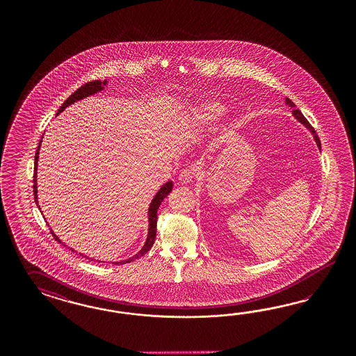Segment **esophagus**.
<instances>
[{"mask_svg":"<svg viewBox=\"0 0 356 356\" xmlns=\"http://www.w3.org/2000/svg\"><path fill=\"white\" fill-rule=\"evenodd\" d=\"M194 179V171L192 168H185L180 175H179V180L181 184L191 183Z\"/></svg>","mask_w":356,"mask_h":356,"instance_id":"34e87169","label":"esophagus"}]
</instances>
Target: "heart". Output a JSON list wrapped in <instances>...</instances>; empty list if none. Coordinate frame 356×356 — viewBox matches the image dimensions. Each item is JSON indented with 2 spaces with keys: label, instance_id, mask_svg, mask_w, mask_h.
Masks as SVG:
<instances>
[{
  "label": "heart",
  "instance_id": "1",
  "mask_svg": "<svg viewBox=\"0 0 356 356\" xmlns=\"http://www.w3.org/2000/svg\"><path fill=\"white\" fill-rule=\"evenodd\" d=\"M225 112V106L216 102H205L186 111V118L198 125H207L219 119Z\"/></svg>",
  "mask_w": 356,
  "mask_h": 356
}]
</instances>
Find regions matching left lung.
<instances>
[{
    "label": "left lung",
    "mask_w": 356,
    "mask_h": 356,
    "mask_svg": "<svg viewBox=\"0 0 356 356\" xmlns=\"http://www.w3.org/2000/svg\"><path fill=\"white\" fill-rule=\"evenodd\" d=\"M286 104H289L290 107H293L292 115L295 116V119H298V121H300L302 125H305V127L309 129V131L313 134V137H314V140H316L317 146H318V147H320V150H321V142H320V138H318V136L316 134V130L313 129L312 127H311V124L308 122V120L305 119V118L302 116V113L299 111V109H296V108H295V104L292 103L291 100H290L289 97H286Z\"/></svg>",
    "instance_id": "1"
}]
</instances>
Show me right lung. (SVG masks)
I'll return each mask as SVG.
<instances>
[{"label": "right lung", "mask_w": 356, "mask_h": 356, "mask_svg": "<svg viewBox=\"0 0 356 356\" xmlns=\"http://www.w3.org/2000/svg\"><path fill=\"white\" fill-rule=\"evenodd\" d=\"M107 85V81H92V82H87L85 83L83 86L79 87L76 91H74L70 97H67L66 100L64 102V104L61 106V107L58 108V111H57V115L58 113H61L63 111H64L65 108L67 107V106H70V104H73V103H76L78 100H81V99H83V97H90V95H94V94H97V91H102L104 86ZM40 143H42V140H40ZM40 143H39V146H38V150H36V154H35V164H33V197H35V202H36V205L40 209V206H39V202H38V186H36V171H38V159H39V150H40ZM172 181H168V183L164 184L162 188L159 189V192L155 194V197L152 198V201H151L150 207H149V234H147V238H146V243H145V245L142 247L140 252L137 253V254H134L133 257H130V259H125V261H118V262H112V264H115V265H122V264H128V262H131V261H134V259H140V256H143L146 252H149L150 250L151 247H152V244H154V241H155V236H156V219H158V209H159V206L163 202V200L168 195V194L171 193V191H172ZM51 232H52V236L58 241V243H63L58 237L56 236L54 234V231L51 229ZM83 257H86V259H90V257H87V256H83ZM91 261H94L92 259H90ZM100 262V261H99Z\"/></svg>", "instance_id": "1"}]
</instances>
